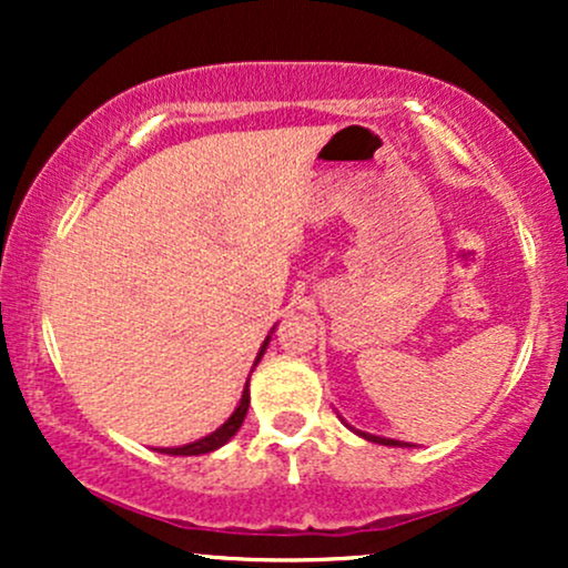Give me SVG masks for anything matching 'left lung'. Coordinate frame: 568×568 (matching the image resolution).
Masks as SVG:
<instances>
[{
	"mask_svg": "<svg viewBox=\"0 0 568 568\" xmlns=\"http://www.w3.org/2000/svg\"><path fill=\"white\" fill-rule=\"evenodd\" d=\"M363 438L366 440H374V443H384V446H403V443H397V440H389V438H376V435H366V433H361Z\"/></svg>",
	"mask_w": 568,
	"mask_h": 568,
	"instance_id": "obj_1",
	"label": "left lung"
}]
</instances>
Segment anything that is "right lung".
Returning <instances> with one entry per match:
<instances>
[{
	"mask_svg": "<svg viewBox=\"0 0 568 568\" xmlns=\"http://www.w3.org/2000/svg\"><path fill=\"white\" fill-rule=\"evenodd\" d=\"M264 349H266V342H264L262 352H258V357L264 355ZM247 403H251V395H247V384H245L243 397H240V406L234 408V414L230 416V419L224 422V425H221V427L216 429V433H211V435H207V438H202V440L189 443V446L160 448V452H162V454H173V456H200V454H207V452H216V448L224 446V443L230 440L234 433H237L240 425H243V419H245V414H247Z\"/></svg>",
	"mask_w": 568,
	"mask_h": 568,
	"instance_id": "right-lung-1",
	"label": "right lung"
}]
</instances>
